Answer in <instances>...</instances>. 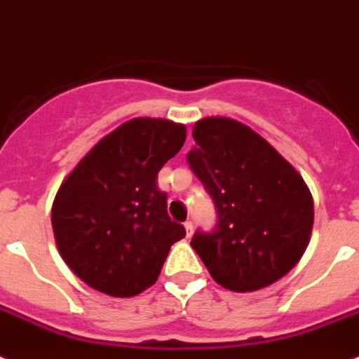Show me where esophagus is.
Segmentation results:
<instances>
[{
    "instance_id": "34e87169",
    "label": "esophagus",
    "mask_w": 359,
    "mask_h": 359,
    "mask_svg": "<svg viewBox=\"0 0 359 359\" xmlns=\"http://www.w3.org/2000/svg\"><path fill=\"white\" fill-rule=\"evenodd\" d=\"M184 229H186V234H187V238H189V236L193 234V222H191V219H187L186 224H184Z\"/></svg>"
}]
</instances>
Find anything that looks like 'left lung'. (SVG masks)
I'll list each match as a JSON object with an SVG mask.
<instances>
[{"mask_svg": "<svg viewBox=\"0 0 359 359\" xmlns=\"http://www.w3.org/2000/svg\"><path fill=\"white\" fill-rule=\"evenodd\" d=\"M187 163L218 212L215 231H196L191 247L212 279L231 292H256L295 266L313 229L304 179L272 144L231 118L193 127Z\"/></svg>", "mask_w": 359, "mask_h": 359, "instance_id": "obj_1", "label": "left lung"}]
</instances>
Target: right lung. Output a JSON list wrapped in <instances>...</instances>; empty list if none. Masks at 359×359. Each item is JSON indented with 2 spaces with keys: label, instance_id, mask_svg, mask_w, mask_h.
<instances>
[{
  "label": "right lung",
  "instance_id": "add662e5",
  "mask_svg": "<svg viewBox=\"0 0 359 359\" xmlns=\"http://www.w3.org/2000/svg\"><path fill=\"white\" fill-rule=\"evenodd\" d=\"M184 141V125L134 118L100 140L60 184L51 208L55 243L87 286L134 297L156 283L172 245L186 236L157 187V173Z\"/></svg>",
  "mask_w": 359,
  "mask_h": 359
}]
</instances>
